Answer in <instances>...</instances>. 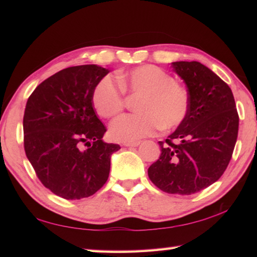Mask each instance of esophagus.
Segmentation results:
<instances>
[{"instance_id": "34e87169", "label": "esophagus", "mask_w": 257, "mask_h": 257, "mask_svg": "<svg viewBox=\"0 0 257 257\" xmlns=\"http://www.w3.org/2000/svg\"><path fill=\"white\" fill-rule=\"evenodd\" d=\"M141 142H132V143H123V146L125 147H137Z\"/></svg>"}]
</instances>
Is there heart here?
Returning a JSON list of instances; mask_svg holds the SVG:
<instances>
[{
  "label": "heart",
  "mask_w": 257,
  "mask_h": 257,
  "mask_svg": "<svg viewBox=\"0 0 257 257\" xmlns=\"http://www.w3.org/2000/svg\"><path fill=\"white\" fill-rule=\"evenodd\" d=\"M119 84L124 92L139 96L137 114H125L111 123L112 138L136 142L154 135L159 128L171 130L184 122L189 111L188 92L162 69L145 64L121 73ZM110 77H104L93 90L95 111L103 118H112L124 107L122 90Z\"/></svg>",
  "instance_id": "b5f03b06"
}]
</instances>
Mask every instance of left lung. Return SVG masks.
Segmentation results:
<instances>
[{"instance_id": "obj_1", "label": "left lung", "mask_w": 257, "mask_h": 257, "mask_svg": "<svg viewBox=\"0 0 257 257\" xmlns=\"http://www.w3.org/2000/svg\"><path fill=\"white\" fill-rule=\"evenodd\" d=\"M171 67L187 86L189 111L168 139L159 142L161 155L149 177L165 193L191 195L223 175L236 145L239 116L231 89L211 69L197 61Z\"/></svg>"}]
</instances>
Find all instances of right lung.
<instances>
[{
    "instance_id": "right-lung-1",
    "label": "right lung",
    "mask_w": 257,
    "mask_h": 257,
    "mask_svg": "<svg viewBox=\"0 0 257 257\" xmlns=\"http://www.w3.org/2000/svg\"><path fill=\"white\" fill-rule=\"evenodd\" d=\"M108 69L70 67L36 87L26 104L24 146L38 179L66 199L94 195L105 184L118 144L103 141L106 132L93 107V90Z\"/></svg>"
}]
</instances>
